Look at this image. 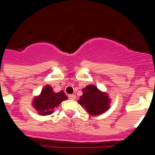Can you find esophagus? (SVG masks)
Returning a JSON list of instances; mask_svg holds the SVG:
<instances>
[{"instance_id":"esophagus-1","label":"esophagus","mask_w":155,"mask_h":155,"mask_svg":"<svg viewBox=\"0 0 155 155\" xmlns=\"http://www.w3.org/2000/svg\"><path fill=\"white\" fill-rule=\"evenodd\" d=\"M68 98H69L70 99L74 100L76 97H75V94H69V95H68Z\"/></svg>"}]
</instances>
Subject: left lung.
<instances>
[{
	"label": "left lung",
	"instance_id": "8db88e82",
	"mask_svg": "<svg viewBox=\"0 0 155 155\" xmlns=\"http://www.w3.org/2000/svg\"><path fill=\"white\" fill-rule=\"evenodd\" d=\"M83 94L78 101L87 112L92 116H98L109 109L110 98L105 92L99 91L96 86L90 84L82 90Z\"/></svg>",
	"mask_w": 155,
	"mask_h": 155
}]
</instances>
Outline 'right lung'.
<instances>
[{
  "instance_id": "1",
  "label": "right lung",
  "mask_w": 155,
  "mask_h": 155,
  "mask_svg": "<svg viewBox=\"0 0 155 155\" xmlns=\"http://www.w3.org/2000/svg\"><path fill=\"white\" fill-rule=\"evenodd\" d=\"M68 97L63 91L55 93L51 86L46 85L43 87L39 96L35 97L32 102V106L42 116L50 115L53 113L54 108L57 107L61 102Z\"/></svg>"
}]
</instances>
